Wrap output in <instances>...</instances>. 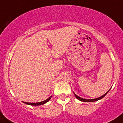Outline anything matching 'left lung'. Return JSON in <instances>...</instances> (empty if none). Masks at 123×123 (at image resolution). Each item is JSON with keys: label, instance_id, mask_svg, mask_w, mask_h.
<instances>
[{"label": "left lung", "instance_id": "1", "mask_svg": "<svg viewBox=\"0 0 123 123\" xmlns=\"http://www.w3.org/2000/svg\"><path fill=\"white\" fill-rule=\"evenodd\" d=\"M108 92H109V91H108ZM108 92H107V93H105L104 95H103L102 96L100 97H98V98H94V99H85V98H81V97H80L77 96V95H76L75 93H74V94L75 97H76V98H78V99L80 100H81V101H82V102H91L97 101V100H98L102 98H103L104 97H105V95H106V94H107V93H108Z\"/></svg>", "mask_w": 123, "mask_h": 123}]
</instances>
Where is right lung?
I'll return each mask as SVG.
<instances>
[{
  "instance_id": "add662e5",
  "label": "right lung",
  "mask_w": 123,
  "mask_h": 123,
  "mask_svg": "<svg viewBox=\"0 0 123 123\" xmlns=\"http://www.w3.org/2000/svg\"><path fill=\"white\" fill-rule=\"evenodd\" d=\"M51 97L52 96H50L49 98H48L47 99H46L45 100H44V101L40 102H37V103H30V102H24V103L28 105H40L44 104L46 102H47L51 98Z\"/></svg>"
}]
</instances>
